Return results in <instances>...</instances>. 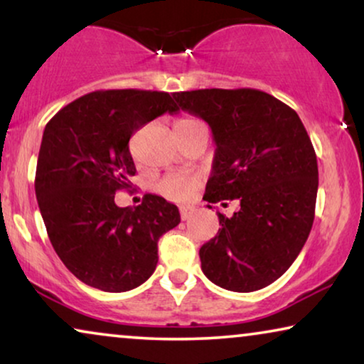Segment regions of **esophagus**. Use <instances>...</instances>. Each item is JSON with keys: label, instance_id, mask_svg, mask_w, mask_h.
I'll list each match as a JSON object with an SVG mask.
<instances>
[{"label": "esophagus", "instance_id": "34e87169", "mask_svg": "<svg viewBox=\"0 0 364 364\" xmlns=\"http://www.w3.org/2000/svg\"><path fill=\"white\" fill-rule=\"evenodd\" d=\"M193 213H196V208H193V207H181V218H182V220H188V218H192Z\"/></svg>", "mask_w": 364, "mask_h": 364}]
</instances>
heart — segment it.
<instances>
[{"label":"heart","instance_id":"heart-1","mask_svg":"<svg viewBox=\"0 0 364 364\" xmlns=\"http://www.w3.org/2000/svg\"><path fill=\"white\" fill-rule=\"evenodd\" d=\"M197 124H202L197 121L196 117H178L176 121V131L182 132L187 131ZM198 187V177L193 173H177V176H171L159 183V192L168 200L173 202H183L192 196L193 191Z\"/></svg>","mask_w":364,"mask_h":364}]
</instances>
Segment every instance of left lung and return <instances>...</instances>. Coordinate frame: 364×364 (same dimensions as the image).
Segmentation results:
<instances>
[{
	"mask_svg": "<svg viewBox=\"0 0 364 364\" xmlns=\"http://www.w3.org/2000/svg\"><path fill=\"white\" fill-rule=\"evenodd\" d=\"M202 117L217 144L207 202L240 208L200 247L202 272L230 291H255L278 280L310 235L318 164L305 126L285 102L258 89H198L173 94ZM212 208L210 205H207Z\"/></svg>",
	"mask_w": 364,
	"mask_h": 364,
	"instance_id": "8db88e82",
	"label": "left lung"
}]
</instances>
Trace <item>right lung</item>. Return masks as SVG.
Returning a JSON list of instances; mask_svg holds the SVG:
<instances>
[{
    "label": "right lung",
    "instance_id": "obj_1",
    "mask_svg": "<svg viewBox=\"0 0 364 364\" xmlns=\"http://www.w3.org/2000/svg\"><path fill=\"white\" fill-rule=\"evenodd\" d=\"M177 109L168 92L107 89L76 99L46 124L38 205L58 257L86 285L127 291L156 270L157 242L178 225V208L154 193L122 208L114 196L132 188V134Z\"/></svg>",
    "mask_w": 364,
    "mask_h": 364
}]
</instances>
